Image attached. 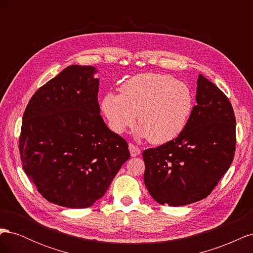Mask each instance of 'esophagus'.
<instances>
[{
  "mask_svg": "<svg viewBox=\"0 0 253 253\" xmlns=\"http://www.w3.org/2000/svg\"><path fill=\"white\" fill-rule=\"evenodd\" d=\"M128 150H129V153H131L132 157H136L140 154V149L137 147V145L133 144L132 142L128 143Z\"/></svg>",
  "mask_w": 253,
  "mask_h": 253,
  "instance_id": "1",
  "label": "esophagus"
}]
</instances>
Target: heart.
Wrapping results in <instances>:
<instances>
[{"label": "heart", "instance_id": "obj_1", "mask_svg": "<svg viewBox=\"0 0 253 253\" xmlns=\"http://www.w3.org/2000/svg\"><path fill=\"white\" fill-rule=\"evenodd\" d=\"M193 94L186 83L162 74H140L120 87V94L108 93L101 108L115 133L121 134L136 121L138 135L152 143L176 138L191 117Z\"/></svg>", "mask_w": 253, "mask_h": 253}]
</instances>
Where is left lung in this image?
<instances>
[{"mask_svg": "<svg viewBox=\"0 0 253 253\" xmlns=\"http://www.w3.org/2000/svg\"><path fill=\"white\" fill-rule=\"evenodd\" d=\"M235 116L228 97L200 74L196 104L175 139L144 150V183L160 205L185 206L204 200L234 158Z\"/></svg>", "mask_w": 253, "mask_h": 253, "instance_id": "obj_1", "label": "left lung"}]
</instances>
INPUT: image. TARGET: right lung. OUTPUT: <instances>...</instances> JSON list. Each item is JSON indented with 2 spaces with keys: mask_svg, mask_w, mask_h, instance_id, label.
I'll return each mask as SVG.
<instances>
[{
  "mask_svg": "<svg viewBox=\"0 0 253 253\" xmlns=\"http://www.w3.org/2000/svg\"><path fill=\"white\" fill-rule=\"evenodd\" d=\"M93 66L71 65L30 99L19 151L30 182L49 203L88 208L129 158L126 140L104 124Z\"/></svg>",
  "mask_w": 253,
  "mask_h": 253,
  "instance_id": "add662e5",
  "label": "right lung"
}]
</instances>
